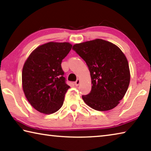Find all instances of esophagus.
Returning a JSON list of instances; mask_svg holds the SVG:
<instances>
[{"label": "esophagus", "instance_id": "34e87169", "mask_svg": "<svg viewBox=\"0 0 151 151\" xmlns=\"http://www.w3.org/2000/svg\"><path fill=\"white\" fill-rule=\"evenodd\" d=\"M80 80H79V79H77V80H76L75 82V85H76V86H78L79 85V84H80Z\"/></svg>", "mask_w": 151, "mask_h": 151}]
</instances>
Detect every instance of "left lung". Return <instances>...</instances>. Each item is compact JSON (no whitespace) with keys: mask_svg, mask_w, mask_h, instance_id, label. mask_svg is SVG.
<instances>
[{"mask_svg":"<svg viewBox=\"0 0 151 151\" xmlns=\"http://www.w3.org/2000/svg\"><path fill=\"white\" fill-rule=\"evenodd\" d=\"M75 50L87 65L91 73L90 93L83 101L92 109L109 111L118 105L130 83V70L126 57L112 43L102 39L76 44Z\"/></svg>","mask_w":151,"mask_h":151,"instance_id":"left-lung-1","label":"left lung"}]
</instances>
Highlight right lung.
<instances>
[{
    "label": "right lung",
    "instance_id": "add662e5",
    "mask_svg": "<svg viewBox=\"0 0 151 151\" xmlns=\"http://www.w3.org/2000/svg\"><path fill=\"white\" fill-rule=\"evenodd\" d=\"M71 48L68 42L46 43L36 48L24 63L22 88L28 101L40 112L52 114L63 106L70 86L61 63Z\"/></svg>",
    "mask_w": 151,
    "mask_h": 151
}]
</instances>
